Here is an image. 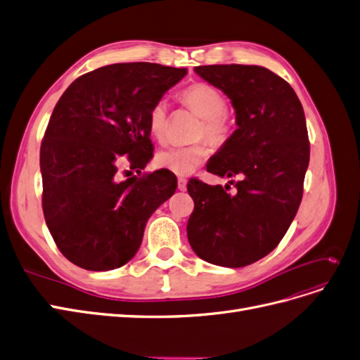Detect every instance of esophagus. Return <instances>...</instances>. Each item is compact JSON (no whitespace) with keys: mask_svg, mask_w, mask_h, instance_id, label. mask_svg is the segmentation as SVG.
Returning a JSON list of instances; mask_svg holds the SVG:
<instances>
[{"mask_svg":"<svg viewBox=\"0 0 360 360\" xmlns=\"http://www.w3.org/2000/svg\"><path fill=\"white\" fill-rule=\"evenodd\" d=\"M186 183H188V180H186V179L180 177V179L177 180V188H179V191H181V192L186 191Z\"/></svg>","mask_w":360,"mask_h":360,"instance_id":"esophagus-1","label":"esophagus"}]
</instances>
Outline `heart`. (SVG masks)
<instances>
[{
    "mask_svg": "<svg viewBox=\"0 0 360 360\" xmlns=\"http://www.w3.org/2000/svg\"><path fill=\"white\" fill-rule=\"evenodd\" d=\"M180 101L189 110L202 118L200 138L210 139L213 144L222 146L233 134V117L226 110V101L221 90L207 82H195L180 93ZM148 132L159 143L168 134V106L163 101L156 102L148 112ZM212 147L207 141L188 146L162 150L156 156V163L177 176H189L209 159Z\"/></svg>",
    "mask_w": 360,
    "mask_h": 360,
    "instance_id": "heart-1",
    "label": "heart"
}]
</instances>
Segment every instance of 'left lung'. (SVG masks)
<instances>
[{
  "label": "left lung",
  "mask_w": 360,
  "mask_h": 360,
  "mask_svg": "<svg viewBox=\"0 0 360 360\" xmlns=\"http://www.w3.org/2000/svg\"><path fill=\"white\" fill-rule=\"evenodd\" d=\"M195 72L230 97L238 126L207 171L240 180L230 181L231 192L230 184L189 180L188 238L207 263L245 267L279 245L299 210L309 163L307 120L291 85L266 68L214 64Z\"/></svg>",
  "instance_id": "obj_1"
}]
</instances>
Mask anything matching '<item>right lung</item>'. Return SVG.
I'll return each mask as SVG.
<instances>
[{
    "instance_id": "right-lung-1",
    "label": "right lung",
    "mask_w": 360,
    "mask_h": 360,
    "mask_svg": "<svg viewBox=\"0 0 360 360\" xmlns=\"http://www.w3.org/2000/svg\"><path fill=\"white\" fill-rule=\"evenodd\" d=\"M186 73L155 63L110 64L79 76L60 97L40 147L41 207L70 263L94 271L124 266L148 217L176 192L171 171L141 169L153 158L151 106ZM132 170L138 178L121 179Z\"/></svg>"
}]
</instances>
